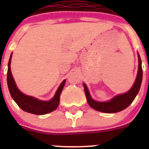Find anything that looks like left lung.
I'll return each mask as SVG.
<instances>
[{"mask_svg": "<svg viewBox=\"0 0 149 149\" xmlns=\"http://www.w3.org/2000/svg\"><path fill=\"white\" fill-rule=\"evenodd\" d=\"M138 55V72L136 78L135 80L132 87L127 92L123 94H119L114 96L110 101H98L93 99L91 96L88 87L85 84H84V91L86 95V100L89 106L97 111L106 113H113L117 112L122 111L127 108L131 104L136 98V95L139 93L140 86H141L142 81H143V69H142V61L139 54Z\"/></svg>", "mask_w": 149, "mask_h": 149, "instance_id": "left-lung-1", "label": "left lung"}]
</instances>
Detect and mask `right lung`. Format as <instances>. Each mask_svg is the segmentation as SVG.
<instances>
[{
    "label": "right lung",
    "instance_id": "obj_1",
    "mask_svg": "<svg viewBox=\"0 0 149 149\" xmlns=\"http://www.w3.org/2000/svg\"><path fill=\"white\" fill-rule=\"evenodd\" d=\"M12 55H13V53L10 55L9 63H8L7 85L10 95L13 99L15 101V103L24 111H26L30 113L36 114V115H45L56 110L60 104V94L65 86V80H64L60 84L58 89L56 91L54 96L49 101H42L33 96L25 95L18 89L15 80L12 74L11 68H10Z\"/></svg>",
    "mask_w": 149,
    "mask_h": 149
}]
</instances>
